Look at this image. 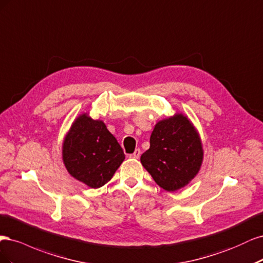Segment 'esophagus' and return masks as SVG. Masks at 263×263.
<instances>
[{"instance_id": "1", "label": "esophagus", "mask_w": 263, "mask_h": 263, "mask_svg": "<svg viewBox=\"0 0 263 263\" xmlns=\"http://www.w3.org/2000/svg\"><path fill=\"white\" fill-rule=\"evenodd\" d=\"M140 155H141V151L138 148V149H135V151H134V153H133V154H130L129 156H130L131 158H135V159H138V158L140 157Z\"/></svg>"}]
</instances>
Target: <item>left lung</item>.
Listing matches in <instances>:
<instances>
[{"mask_svg": "<svg viewBox=\"0 0 263 263\" xmlns=\"http://www.w3.org/2000/svg\"><path fill=\"white\" fill-rule=\"evenodd\" d=\"M202 160L199 133L182 114L156 123L149 148L141 156L144 168L160 188L169 192L187 185L199 173Z\"/></svg>", "mask_w": 263, "mask_h": 263, "instance_id": "8db88e82", "label": "left lung"}]
</instances>
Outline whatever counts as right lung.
Listing matches in <instances>:
<instances>
[{"label": "right lung", "instance_id": "add662e5", "mask_svg": "<svg viewBox=\"0 0 263 263\" xmlns=\"http://www.w3.org/2000/svg\"><path fill=\"white\" fill-rule=\"evenodd\" d=\"M62 157L72 177L97 189L111 179L125 155L103 121L83 114L66 134Z\"/></svg>", "mask_w": 263, "mask_h": 263}]
</instances>
